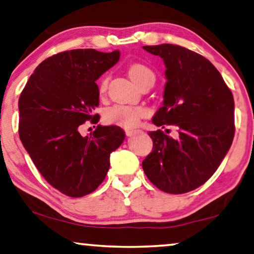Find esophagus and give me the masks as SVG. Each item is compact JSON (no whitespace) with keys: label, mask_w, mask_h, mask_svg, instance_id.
<instances>
[{"label":"esophagus","mask_w":254,"mask_h":254,"mask_svg":"<svg viewBox=\"0 0 254 254\" xmlns=\"http://www.w3.org/2000/svg\"><path fill=\"white\" fill-rule=\"evenodd\" d=\"M135 133L134 130H126V134L127 137H131V135H133Z\"/></svg>","instance_id":"1"}]
</instances>
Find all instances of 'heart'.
Instances as JSON below:
<instances>
[{"instance_id": "heart-1", "label": "heart", "mask_w": 254, "mask_h": 254, "mask_svg": "<svg viewBox=\"0 0 254 254\" xmlns=\"http://www.w3.org/2000/svg\"><path fill=\"white\" fill-rule=\"evenodd\" d=\"M128 76L135 85H140L145 81H155L154 73L142 64H132L128 67ZM108 78L103 77L99 82V92L104 93L107 88ZM146 115L145 108L140 106H127V105H114L108 107L104 112V121L107 124L127 128L134 127L139 123L140 119Z\"/></svg>"}]
</instances>
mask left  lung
Here are the masks:
<instances>
[{
  "mask_svg": "<svg viewBox=\"0 0 254 254\" xmlns=\"http://www.w3.org/2000/svg\"><path fill=\"white\" fill-rule=\"evenodd\" d=\"M165 65L163 106L155 113L150 131L153 150L142 161L147 178L169 194L194 190L217 171L232 146L234 98L217 68L203 56L175 44L146 45Z\"/></svg>",
  "mask_w": 254,
  "mask_h": 254,
  "instance_id": "obj_1",
  "label": "left lung"
}]
</instances>
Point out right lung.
<instances>
[{"instance_id":"add662e5","label":"right lung","mask_w":254,"mask_h":254,"mask_svg":"<svg viewBox=\"0 0 254 254\" xmlns=\"http://www.w3.org/2000/svg\"><path fill=\"white\" fill-rule=\"evenodd\" d=\"M119 59V50L60 52L36 67L19 98L22 145L44 179L70 197L96 190L109 170V156L126 139L116 126H98L86 137L78 131L86 121L96 122V81Z\"/></svg>"}]
</instances>
